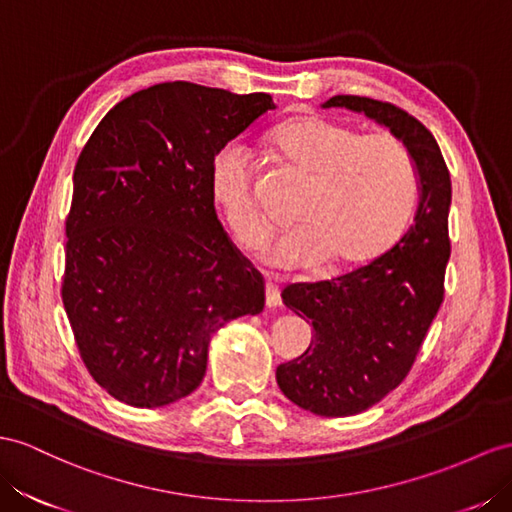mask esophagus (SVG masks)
Segmentation results:
<instances>
[{
	"label": "esophagus",
	"mask_w": 512,
	"mask_h": 512,
	"mask_svg": "<svg viewBox=\"0 0 512 512\" xmlns=\"http://www.w3.org/2000/svg\"><path fill=\"white\" fill-rule=\"evenodd\" d=\"M266 305L268 307H279L281 305V290L274 281L266 283Z\"/></svg>",
	"instance_id": "obj_1"
}]
</instances>
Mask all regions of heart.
Segmentation results:
<instances>
[{
  "mask_svg": "<svg viewBox=\"0 0 512 512\" xmlns=\"http://www.w3.org/2000/svg\"><path fill=\"white\" fill-rule=\"evenodd\" d=\"M272 147L309 188L294 214L296 227L279 235L264 259L279 270H309L331 257L333 266L365 264L409 227L419 199V175L406 144L387 131L357 127L309 114L272 134ZM209 188L231 235L259 248L270 220L255 196L253 155L227 144L212 160Z\"/></svg>",
  "mask_w": 512,
  "mask_h": 512,
  "instance_id": "obj_1",
  "label": "heart"
}]
</instances>
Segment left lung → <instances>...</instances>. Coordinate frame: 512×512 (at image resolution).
<instances>
[{"label":"left lung","mask_w":512,"mask_h":512,"mask_svg":"<svg viewBox=\"0 0 512 512\" xmlns=\"http://www.w3.org/2000/svg\"><path fill=\"white\" fill-rule=\"evenodd\" d=\"M324 108L387 125L411 151L422 192L411 229L387 253L331 281L290 283L281 294L313 326L309 348L277 368L281 391L300 409L346 417L404 381L443 303L452 181L435 136L406 110L357 95H335Z\"/></svg>","instance_id":"1"}]
</instances>
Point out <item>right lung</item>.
Returning a JSON list of instances; mask_svg holds the SVG:
<instances>
[{"label":"right lung","instance_id":"add662e5","mask_svg":"<svg viewBox=\"0 0 512 512\" xmlns=\"http://www.w3.org/2000/svg\"><path fill=\"white\" fill-rule=\"evenodd\" d=\"M274 108L266 93L164 82L103 116L77 157L62 303L112 398L166 406L201 385L209 337L264 311L266 285L216 216L209 168Z\"/></svg>","mask_w":512,"mask_h":512}]
</instances>
